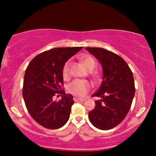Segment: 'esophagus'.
Listing matches in <instances>:
<instances>
[{
  "label": "esophagus",
  "instance_id": "obj_1",
  "mask_svg": "<svg viewBox=\"0 0 156 156\" xmlns=\"http://www.w3.org/2000/svg\"><path fill=\"white\" fill-rule=\"evenodd\" d=\"M73 100H74V101H76V102H78V101L84 102L86 101L85 98H77V97H75V98H73Z\"/></svg>",
  "mask_w": 156,
  "mask_h": 156
}]
</instances>
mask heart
<instances>
[{
    "label": "heart",
    "mask_w": 156,
    "mask_h": 156,
    "mask_svg": "<svg viewBox=\"0 0 156 156\" xmlns=\"http://www.w3.org/2000/svg\"><path fill=\"white\" fill-rule=\"evenodd\" d=\"M82 64L88 71L92 70L95 67V62L94 58L91 56H85L80 59ZM71 63L69 61L66 62L62 69V75L64 79H67L69 77V69H70ZM91 86L87 80H73L68 86V91L71 94L78 97H83L88 92Z\"/></svg>",
    "instance_id": "b5f03b06"
}]
</instances>
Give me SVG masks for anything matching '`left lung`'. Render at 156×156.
Masks as SVG:
<instances>
[{
	"mask_svg": "<svg viewBox=\"0 0 156 156\" xmlns=\"http://www.w3.org/2000/svg\"><path fill=\"white\" fill-rule=\"evenodd\" d=\"M99 61L103 68V81L92 97L95 107L89 112V119L100 130L112 129L129 112L135 94L133 73L122 57L101 48H86Z\"/></svg>",
	"mask_w": 156,
	"mask_h": 156,
	"instance_id": "8db88e82",
	"label": "left lung"
}]
</instances>
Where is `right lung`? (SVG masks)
<instances>
[{
  "mask_svg": "<svg viewBox=\"0 0 156 156\" xmlns=\"http://www.w3.org/2000/svg\"><path fill=\"white\" fill-rule=\"evenodd\" d=\"M83 47L55 48L39 53L28 64L23 80V96L34 120L48 129H58L67 123L74 101L65 94L62 69L66 62ZM55 94L62 96L52 101Z\"/></svg>",
  "mask_w": 156,
  "mask_h": 156,
  "instance_id": "1",
  "label": "right lung"
}]
</instances>
